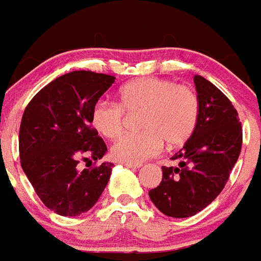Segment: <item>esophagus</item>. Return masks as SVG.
I'll return each instance as SVG.
<instances>
[{
    "label": "esophagus",
    "mask_w": 261,
    "mask_h": 261,
    "mask_svg": "<svg viewBox=\"0 0 261 261\" xmlns=\"http://www.w3.org/2000/svg\"><path fill=\"white\" fill-rule=\"evenodd\" d=\"M126 167H130V169H139L142 166L141 164H123Z\"/></svg>",
    "instance_id": "obj_1"
}]
</instances>
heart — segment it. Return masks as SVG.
Masks as SVG:
<instances>
[{
    "label": "heart",
    "instance_id": "heart-1",
    "mask_svg": "<svg viewBox=\"0 0 261 261\" xmlns=\"http://www.w3.org/2000/svg\"><path fill=\"white\" fill-rule=\"evenodd\" d=\"M143 112L141 134H127L112 146L114 160L142 164L158 155L165 142L178 147L188 142L198 122L200 101L188 86L158 77H141L124 84L118 103L97 100L91 111V124L100 135L115 139L124 130L126 114Z\"/></svg>",
    "mask_w": 261,
    "mask_h": 261
}]
</instances>
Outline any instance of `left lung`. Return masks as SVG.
I'll return each mask as SVG.
<instances>
[{
  "instance_id": "1",
  "label": "left lung",
  "mask_w": 261,
  "mask_h": 261,
  "mask_svg": "<svg viewBox=\"0 0 261 261\" xmlns=\"http://www.w3.org/2000/svg\"><path fill=\"white\" fill-rule=\"evenodd\" d=\"M200 101L198 122L184 147L171 156L177 166H162V181L149 192L164 215L185 219L197 215L224 189L241 151L239 114L221 91L194 76Z\"/></svg>"
}]
</instances>
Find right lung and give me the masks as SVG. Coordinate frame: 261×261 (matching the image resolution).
<instances>
[{"instance_id":"1","label":"right lung","mask_w":261,"mask_h":261,"mask_svg":"<svg viewBox=\"0 0 261 261\" xmlns=\"http://www.w3.org/2000/svg\"><path fill=\"white\" fill-rule=\"evenodd\" d=\"M114 82L105 73L69 72L40 90L25 109L18 135L21 167L40 200L57 215L86 213L109 184L112 164L84 170L77 165L107 152L91 127V111Z\"/></svg>"}]
</instances>
